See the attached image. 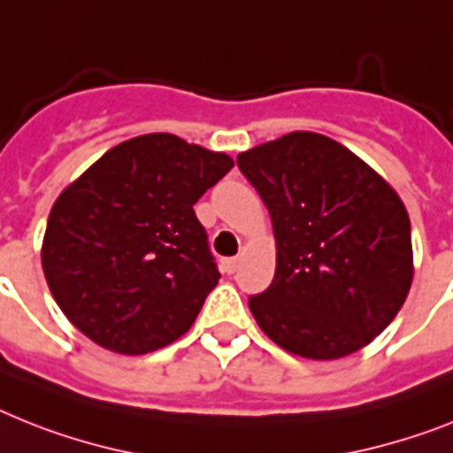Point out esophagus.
I'll return each instance as SVG.
<instances>
[{"instance_id": "obj_1", "label": "esophagus", "mask_w": 453, "mask_h": 453, "mask_svg": "<svg viewBox=\"0 0 453 453\" xmlns=\"http://www.w3.org/2000/svg\"><path fill=\"white\" fill-rule=\"evenodd\" d=\"M238 266H241V259H238V257H231V259L222 261V271L226 273V275H234V273L238 271Z\"/></svg>"}]
</instances>
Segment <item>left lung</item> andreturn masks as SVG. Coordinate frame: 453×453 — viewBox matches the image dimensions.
Listing matches in <instances>:
<instances>
[{
    "mask_svg": "<svg viewBox=\"0 0 453 453\" xmlns=\"http://www.w3.org/2000/svg\"><path fill=\"white\" fill-rule=\"evenodd\" d=\"M271 212L278 266L250 298L282 349L328 361L391 324L412 285L410 218L394 187L345 145L291 132L238 155Z\"/></svg>",
    "mask_w": 453,
    "mask_h": 453,
    "instance_id": "8db88e82",
    "label": "left lung"
}]
</instances>
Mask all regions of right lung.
I'll use <instances>...</instances> for the list:
<instances>
[{
    "instance_id": "right-lung-1",
    "label": "right lung",
    "mask_w": 453,
    "mask_h": 453,
    "mask_svg": "<svg viewBox=\"0 0 453 453\" xmlns=\"http://www.w3.org/2000/svg\"><path fill=\"white\" fill-rule=\"evenodd\" d=\"M234 166L173 134L115 145L59 194L41 264L66 319L118 354H148L192 326L215 289L194 203Z\"/></svg>"
}]
</instances>
